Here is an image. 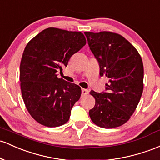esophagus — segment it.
<instances>
[{"label": "esophagus", "mask_w": 160, "mask_h": 160, "mask_svg": "<svg viewBox=\"0 0 160 160\" xmlns=\"http://www.w3.org/2000/svg\"><path fill=\"white\" fill-rule=\"evenodd\" d=\"M89 93V91L86 89H82V95L84 96V95H87Z\"/></svg>", "instance_id": "obj_1"}]
</instances>
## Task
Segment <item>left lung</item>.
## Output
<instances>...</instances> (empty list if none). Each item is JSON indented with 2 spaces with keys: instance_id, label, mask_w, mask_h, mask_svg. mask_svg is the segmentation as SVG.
<instances>
[{
  "instance_id": "8db88e82",
  "label": "left lung",
  "mask_w": 160,
  "mask_h": 160,
  "mask_svg": "<svg viewBox=\"0 0 160 160\" xmlns=\"http://www.w3.org/2000/svg\"><path fill=\"white\" fill-rule=\"evenodd\" d=\"M88 45L99 66V75L108 78L106 90L90 94L96 99L89 115L103 128L119 127L134 113L143 89V66L136 48L121 35L86 32Z\"/></svg>"
}]
</instances>
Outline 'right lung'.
I'll list each match as a JSON object with an SVG mask.
<instances>
[{
	"mask_svg": "<svg viewBox=\"0 0 160 160\" xmlns=\"http://www.w3.org/2000/svg\"><path fill=\"white\" fill-rule=\"evenodd\" d=\"M86 43L80 32L52 27L26 45L20 68L21 92L28 112L39 124L54 128L69 120L81 88L58 78L56 73Z\"/></svg>",
	"mask_w": 160,
	"mask_h": 160,
	"instance_id": "right-lung-1",
	"label": "right lung"
}]
</instances>
